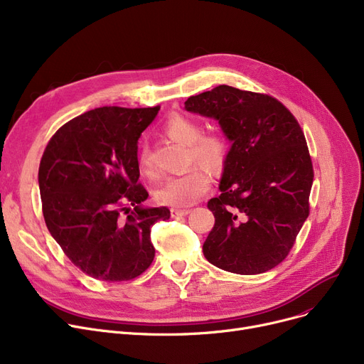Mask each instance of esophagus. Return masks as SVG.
Returning <instances> with one entry per match:
<instances>
[{
    "mask_svg": "<svg viewBox=\"0 0 364 364\" xmlns=\"http://www.w3.org/2000/svg\"><path fill=\"white\" fill-rule=\"evenodd\" d=\"M187 214H191V210H187V208H172L171 210L172 217H183Z\"/></svg>",
    "mask_w": 364,
    "mask_h": 364,
    "instance_id": "34e87169",
    "label": "esophagus"
}]
</instances>
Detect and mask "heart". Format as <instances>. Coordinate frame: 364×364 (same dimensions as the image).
I'll return each mask as SVG.
<instances>
[{"label": "heart", "mask_w": 364, "mask_h": 364, "mask_svg": "<svg viewBox=\"0 0 364 364\" xmlns=\"http://www.w3.org/2000/svg\"><path fill=\"white\" fill-rule=\"evenodd\" d=\"M164 132L173 141L187 146L188 162H198L211 172L225 169L230 156V141L223 132L202 134V124L193 117L171 114L162 124ZM141 169L149 172L150 161L146 147L139 150ZM202 166H193L180 176L169 177L156 193V199L171 207H188L208 192L211 178Z\"/></svg>", "instance_id": "1"}]
</instances>
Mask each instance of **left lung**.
Segmentation results:
<instances>
[{
    "label": "left lung",
    "mask_w": 364,
    "mask_h": 364,
    "mask_svg": "<svg viewBox=\"0 0 364 364\" xmlns=\"http://www.w3.org/2000/svg\"><path fill=\"white\" fill-rule=\"evenodd\" d=\"M184 104L218 120L232 141L221 193L208 200L215 223L203 256L233 274L272 269L289 256L309 215L314 169L302 128L271 95L226 85Z\"/></svg>",
    "instance_id": "8db88e82"
}]
</instances>
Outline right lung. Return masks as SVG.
<instances>
[{"label": "right lung", "mask_w": 364, "mask_h": 364, "mask_svg": "<svg viewBox=\"0 0 364 364\" xmlns=\"http://www.w3.org/2000/svg\"><path fill=\"white\" fill-rule=\"evenodd\" d=\"M159 109L95 108L60 126L46 146L38 169L46 226L92 278L129 281L154 259L151 226L171 213L141 207L149 193L138 183L136 153Z\"/></svg>", "instance_id": "add662e5"}]
</instances>
